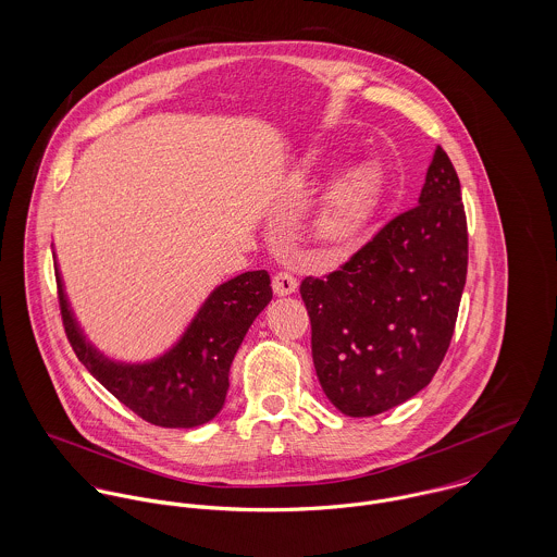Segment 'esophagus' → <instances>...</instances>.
Returning a JSON list of instances; mask_svg holds the SVG:
<instances>
[{
	"label": "esophagus",
	"instance_id": "1",
	"mask_svg": "<svg viewBox=\"0 0 557 557\" xmlns=\"http://www.w3.org/2000/svg\"><path fill=\"white\" fill-rule=\"evenodd\" d=\"M272 289H274L276 296H289L298 289V278L289 272H278L272 278Z\"/></svg>",
	"mask_w": 557,
	"mask_h": 557
}]
</instances>
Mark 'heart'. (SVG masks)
<instances>
[{
	"mask_svg": "<svg viewBox=\"0 0 557 557\" xmlns=\"http://www.w3.org/2000/svg\"><path fill=\"white\" fill-rule=\"evenodd\" d=\"M382 195L384 171L375 160H360L343 169L319 201L311 221L313 236L323 244L356 238L375 216Z\"/></svg>",
	"mask_w": 557,
	"mask_h": 557,
	"instance_id": "heart-1",
	"label": "heart"
}]
</instances>
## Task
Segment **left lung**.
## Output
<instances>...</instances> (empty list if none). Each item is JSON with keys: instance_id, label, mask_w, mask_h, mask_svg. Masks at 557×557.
<instances>
[{"instance_id": "obj_1", "label": "left lung", "mask_w": 557, "mask_h": 557, "mask_svg": "<svg viewBox=\"0 0 557 557\" xmlns=\"http://www.w3.org/2000/svg\"><path fill=\"white\" fill-rule=\"evenodd\" d=\"M468 276L459 175L437 146L418 206L338 270L300 285L319 384L351 418L393 409L437 373Z\"/></svg>"}]
</instances>
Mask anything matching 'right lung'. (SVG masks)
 <instances>
[{"label": "right lung", "mask_w": 557, "mask_h": 557, "mask_svg": "<svg viewBox=\"0 0 557 557\" xmlns=\"http://www.w3.org/2000/svg\"><path fill=\"white\" fill-rule=\"evenodd\" d=\"M58 274L66 336L83 367L128 409L150 424L190 429L210 422L225 405L230 369L250 323L272 300L265 270L244 272L219 285L180 341L148 362H115L83 334Z\"/></svg>", "instance_id": "add662e5"}]
</instances>
